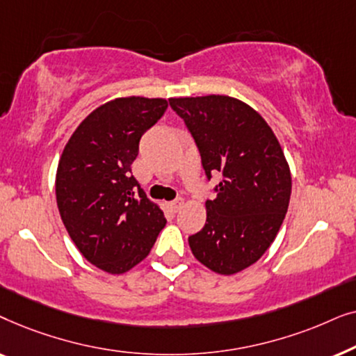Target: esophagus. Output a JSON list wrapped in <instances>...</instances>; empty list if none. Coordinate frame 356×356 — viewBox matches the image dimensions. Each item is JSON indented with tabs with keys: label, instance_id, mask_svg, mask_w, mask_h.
I'll list each match as a JSON object with an SVG mask.
<instances>
[{
	"label": "esophagus",
	"instance_id": "34e87169",
	"mask_svg": "<svg viewBox=\"0 0 356 356\" xmlns=\"http://www.w3.org/2000/svg\"><path fill=\"white\" fill-rule=\"evenodd\" d=\"M170 206H172L173 211H179V209H181V207L184 206V199H181V197L175 199L173 202H170Z\"/></svg>",
	"mask_w": 356,
	"mask_h": 356
}]
</instances>
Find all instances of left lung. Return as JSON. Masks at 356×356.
Masks as SVG:
<instances>
[{
	"label": "left lung",
	"mask_w": 356,
	"mask_h": 356,
	"mask_svg": "<svg viewBox=\"0 0 356 356\" xmlns=\"http://www.w3.org/2000/svg\"><path fill=\"white\" fill-rule=\"evenodd\" d=\"M170 106L196 140L207 178L220 177L189 248L211 270L236 274L261 259L285 218L291 175L284 150L266 120L233 97H178Z\"/></svg>",
	"instance_id": "1"
}]
</instances>
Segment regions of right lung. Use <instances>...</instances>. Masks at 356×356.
<instances>
[{
  "mask_svg": "<svg viewBox=\"0 0 356 356\" xmlns=\"http://www.w3.org/2000/svg\"><path fill=\"white\" fill-rule=\"evenodd\" d=\"M168 102L121 97L95 108L67 140L56 170V204L90 264L124 274L145 259L165 227L162 209L131 175L139 140Z\"/></svg>",
  "mask_w": 356,
  "mask_h": 356,
  "instance_id": "right-lung-1",
  "label": "right lung"
}]
</instances>
